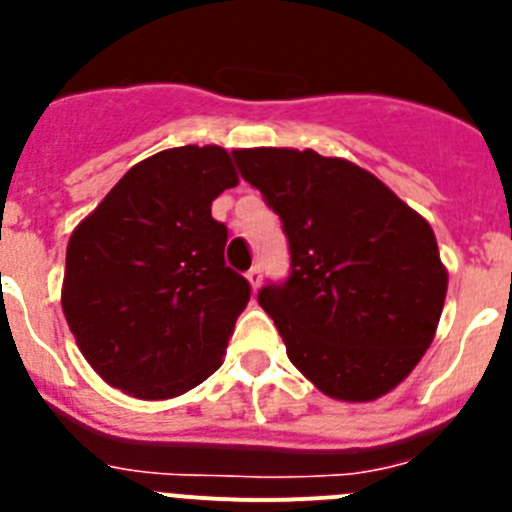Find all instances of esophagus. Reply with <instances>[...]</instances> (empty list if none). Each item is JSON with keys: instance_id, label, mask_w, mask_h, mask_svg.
<instances>
[{"instance_id": "obj_1", "label": "esophagus", "mask_w": 512, "mask_h": 512, "mask_svg": "<svg viewBox=\"0 0 512 512\" xmlns=\"http://www.w3.org/2000/svg\"><path fill=\"white\" fill-rule=\"evenodd\" d=\"M246 279H248V284H251L253 292H259V287H261V269H259V266H253V269H248Z\"/></svg>"}]
</instances>
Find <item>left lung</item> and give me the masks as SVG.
Masks as SVG:
<instances>
[{
    "label": "left lung",
    "instance_id": "8db88e82",
    "mask_svg": "<svg viewBox=\"0 0 512 512\" xmlns=\"http://www.w3.org/2000/svg\"><path fill=\"white\" fill-rule=\"evenodd\" d=\"M233 156L289 238L292 274L259 292L289 361L333 400L395 390L431 346L449 287L428 220L346 158L312 148Z\"/></svg>",
    "mask_w": 512,
    "mask_h": 512
}]
</instances>
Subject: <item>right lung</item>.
I'll use <instances>...</instances> for the list:
<instances>
[{
	"instance_id": "1",
	"label": "right lung",
	"mask_w": 512,
	"mask_h": 512,
	"mask_svg": "<svg viewBox=\"0 0 512 512\" xmlns=\"http://www.w3.org/2000/svg\"><path fill=\"white\" fill-rule=\"evenodd\" d=\"M238 184L220 146L135 164L74 228L61 307L94 372L138 400H169L220 369L251 287L225 266L212 200Z\"/></svg>"
}]
</instances>
